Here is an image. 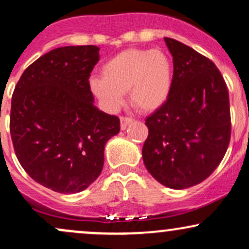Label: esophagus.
<instances>
[{
	"label": "esophagus",
	"instance_id": "34e87169",
	"mask_svg": "<svg viewBox=\"0 0 249 249\" xmlns=\"http://www.w3.org/2000/svg\"><path fill=\"white\" fill-rule=\"evenodd\" d=\"M132 122H133V119L130 118V117H122V118H121V128H122V130H125V128L127 127V125L131 124Z\"/></svg>",
	"mask_w": 249,
	"mask_h": 249
}]
</instances>
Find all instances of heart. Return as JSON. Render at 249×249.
I'll return each mask as SVG.
<instances>
[{
    "mask_svg": "<svg viewBox=\"0 0 249 249\" xmlns=\"http://www.w3.org/2000/svg\"><path fill=\"white\" fill-rule=\"evenodd\" d=\"M102 76L90 79V89L107 110L116 112L130 91L137 110L154 112L171 95L173 65L160 49H127L103 65Z\"/></svg>",
    "mask_w": 249,
    "mask_h": 249,
    "instance_id": "heart-1",
    "label": "heart"
}]
</instances>
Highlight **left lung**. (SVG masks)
<instances>
[{
  "label": "left lung",
  "mask_w": 249,
  "mask_h": 249,
  "mask_svg": "<svg viewBox=\"0 0 249 249\" xmlns=\"http://www.w3.org/2000/svg\"><path fill=\"white\" fill-rule=\"evenodd\" d=\"M173 57L167 102L146 118L142 160L164 186L182 190L204 181L224 158L231 138L230 97L212 61L165 37Z\"/></svg>",
  "instance_id": "left-lung-1"
}]
</instances>
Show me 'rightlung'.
I'll list each match as a JSON object with an SVG mask.
<instances>
[{
    "instance_id": "right-lung-1",
    "label": "right lung",
    "mask_w": 249,
    "mask_h": 249,
    "mask_svg": "<svg viewBox=\"0 0 249 249\" xmlns=\"http://www.w3.org/2000/svg\"><path fill=\"white\" fill-rule=\"evenodd\" d=\"M96 45L49 51L25 69L11 99L10 134L19 164L55 192L84 191L98 178L104 148L118 134V117L99 111L90 77Z\"/></svg>"
}]
</instances>
